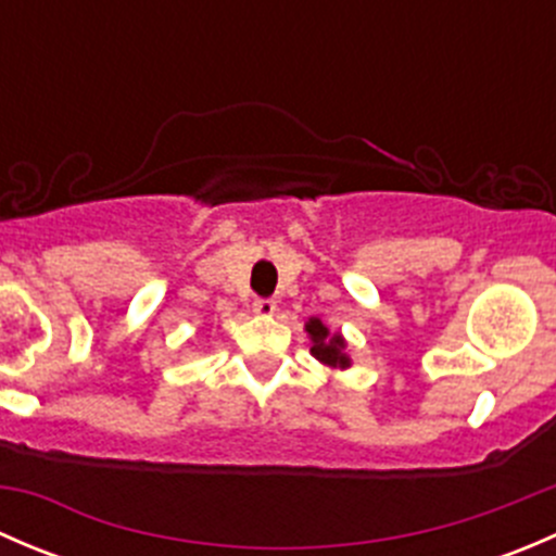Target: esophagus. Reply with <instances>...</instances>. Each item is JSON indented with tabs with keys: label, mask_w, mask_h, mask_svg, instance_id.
Instances as JSON below:
<instances>
[{
	"label": "esophagus",
	"mask_w": 556,
	"mask_h": 556,
	"mask_svg": "<svg viewBox=\"0 0 556 556\" xmlns=\"http://www.w3.org/2000/svg\"><path fill=\"white\" fill-rule=\"evenodd\" d=\"M252 312H255L257 317H271V314L277 312V301H274V299H255V304H252Z\"/></svg>",
	"instance_id": "obj_1"
}]
</instances>
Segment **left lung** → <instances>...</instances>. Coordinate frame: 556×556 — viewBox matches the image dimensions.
Wrapping results in <instances>:
<instances>
[{"instance_id":"obj_1","label":"left lung","mask_w":556,"mask_h":556,"mask_svg":"<svg viewBox=\"0 0 556 556\" xmlns=\"http://www.w3.org/2000/svg\"><path fill=\"white\" fill-rule=\"evenodd\" d=\"M306 333L312 339V355L328 368H350V355L341 333H330L328 325L319 317H312L306 323Z\"/></svg>"}]
</instances>
